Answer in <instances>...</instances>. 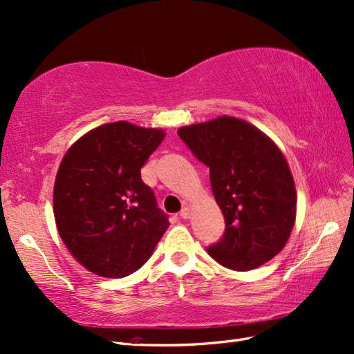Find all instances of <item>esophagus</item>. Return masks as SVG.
<instances>
[{
    "label": "esophagus",
    "mask_w": 354,
    "mask_h": 354,
    "mask_svg": "<svg viewBox=\"0 0 354 354\" xmlns=\"http://www.w3.org/2000/svg\"><path fill=\"white\" fill-rule=\"evenodd\" d=\"M180 218H183V220H187L189 218V215H191V212H189V209L187 207H185V209H182V211H180Z\"/></svg>",
    "instance_id": "1"
}]
</instances>
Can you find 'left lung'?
Returning <instances> with one entry per match:
<instances>
[{"label": "left lung", "mask_w": 354, "mask_h": 354, "mask_svg": "<svg viewBox=\"0 0 354 354\" xmlns=\"http://www.w3.org/2000/svg\"><path fill=\"white\" fill-rule=\"evenodd\" d=\"M177 134L209 168L214 197L225 215V234L207 254L240 272L279 254L295 225L297 191L275 143L230 116L183 127Z\"/></svg>", "instance_id": "8db88e82"}]
</instances>
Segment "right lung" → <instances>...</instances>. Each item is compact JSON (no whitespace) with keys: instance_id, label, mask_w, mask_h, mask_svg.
Segmentation results:
<instances>
[{"instance_id":"obj_1","label":"right lung","mask_w":354,"mask_h":354,"mask_svg":"<svg viewBox=\"0 0 354 354\" xmlns=\"http://www.w3.org/2000/svg\"><path fill=\"white\" fill-rule=\"evenodd\" d=\"M165 137L125 120L91 129L64 156L53 212L64 244L79 263L105 278L140 269L168 229L140 168Z\"/></svg>"}]
</instances>
